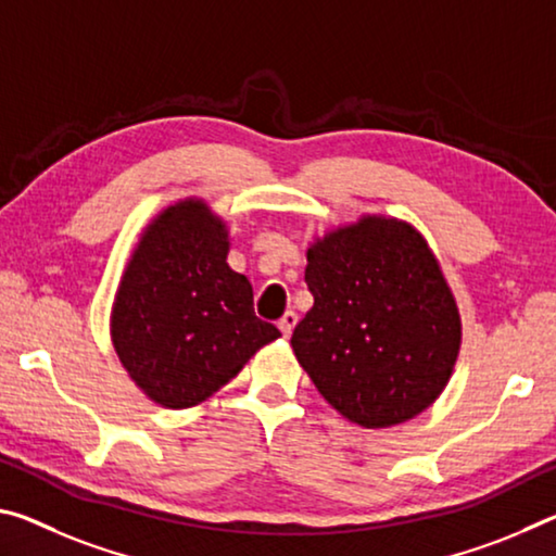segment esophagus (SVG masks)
Wrapping results in <instances>:
<instances>
[{
  "mask_svg": "<svg viewBox=\"0 0 556 556\" xmlns=\"http://www.w3.org/2000/svg\"><path fill=\"white\" fill-rule=\"evenodd\" d=\"M294 326H296V314H294V312H287V314L279 319V331L285 333V337H289V333H292Z\"/></svg>",
  "mask_w": 556,
  "mask_h": 556,
  "instance_id": "1",
  "label": "esophagus"
}]
</instances>
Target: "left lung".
<instances>
[{
    "label": "left lung",
    "instance_id": "left-lung-1",
    "mask_svg": "<svg viewBox=\"0 0 556 556\" xmlns=\"http://www.w3.org/2000/svg\"><path fill=\"white\" fill-rule=\"evenodd\" d=\"M306 260L314 306L292 349L319 393L364 428L426 410L460 349V314L426 240L399 219L364 217Z\"/></svg>",
    "mask_w": 556,
    "mask_h": 556
}]
</instances>
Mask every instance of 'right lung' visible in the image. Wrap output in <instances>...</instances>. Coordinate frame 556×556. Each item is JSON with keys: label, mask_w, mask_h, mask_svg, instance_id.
Masks as SVG:
<instances>
[{"label": "right lung", "mask_w": 556, "mask_h": 556, "mask_svg": "<svg viewBox=\"0 0 556 556\" xmlns=\"http://www.w3.org/2000/svg\"><path fill=\"white\" fill-rule=\"evenodd\" d=\"M227 232L195 200L148 227L113 304V346L130 378L165 408H190L281 337L252 306V285L227 267Z\"/></svg>", "instance_id": "add662e5"}]
</instances>
